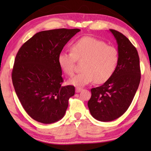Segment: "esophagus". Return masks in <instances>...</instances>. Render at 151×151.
Returning a JSON list of instances; mask_svg holds the SVG:
<instances>
[{
	"instance_id": "34e87169",
	"label": "esophagus",
	"mask_w": 151,
	"mask_h": 151,
	"mask_svg": "<svg viewBox=\"0 0 151 151\" xmlns=\"http://www.w3.org/2000/svg\"><path fill=\"white\" fill-rule=\"evenodd\" d=\"M83 90V88H81V87H76V89H75V92L76 93H80V92Z\"/></svg>"
}]
</instances>
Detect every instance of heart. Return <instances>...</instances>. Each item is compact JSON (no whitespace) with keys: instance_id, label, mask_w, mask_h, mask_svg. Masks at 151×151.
Masks as SVG:
<instances>
[{"instance_id":"heart-1","label":"heart","mask_w":151,"mask_h":151,"mask_svg":"<svg viewBox=\"0 0 151 151\" xmlns=\"http://www.w3.org/2000/svg\"><path fill=\"white\" fill-rule=\"evenodd\" d=\"M71 52H60L58 63L66 75L72 76L76 61H83L81 72L69 79L74 86H85L95 81L102 84L114 75L119 61V51L113 46L92 37H83L71 46Z\"/></svg>"}]
</instances>
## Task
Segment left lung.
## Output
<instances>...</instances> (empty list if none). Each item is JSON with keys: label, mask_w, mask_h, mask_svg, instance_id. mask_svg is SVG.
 Returning a JSON list of instances; mask_svg holds the SVG:
<instances>
[{"label": "left lung", "mask_w": 151, "mask_h": 151, "mask_svg": "<svg viewBox=\"0 0 151 151\" xmlns=\"http://www.w3.org/2000/svg\"><path fill=\"white\" fill-rule=\"evenodd\" d=\"M109 30L118 45V66L109 81L91 89L92 95L88 102L91 115L102 122L114 121L127 111L140 81L139 57L136 48L122 33Z\"/></svg>", "instance_id": "1"}]
</instances>
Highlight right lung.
<instances>
[{
  "label": "right lung",
  "instance_id": "obj_1",
  "mask_svg": "<svg viewBox=\"0 0 151 151\" xmlns=\"http://www.w3.org/2000/svg\"><path fill=\"white\" fill-rule=\"evenodd\" d=\"M80 29H59L35 34L18 51L12 72L15 92L25 111L44 124L65 116L75 86H62L58 55Z\"/></svg>",
  "mask_w": 151,
  "mask_h": 151
}]
</instances>
